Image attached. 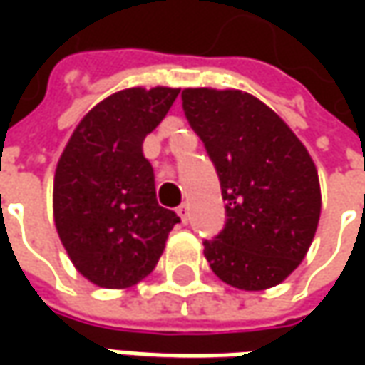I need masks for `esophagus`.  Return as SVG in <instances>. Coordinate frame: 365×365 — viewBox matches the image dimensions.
Listing matches in <instances>:
<instances>
[{
    "mask_svg": "<svg viewBox=\"0 0 365 365\" xmlns=\"http://www.w3.org/2000/svg\"><path fill=\"white\" fill-rule=\"evenodd\" d=\"M176 213H178V217L182 219V223H187L189 221V205L182 203L180 207H176Z\"/></svg>",
    "mask_w": 365,
    "mask_h": 365,
    "instance_id": "esophagus-1",
    "label": "esophagus"
}]
</instances>
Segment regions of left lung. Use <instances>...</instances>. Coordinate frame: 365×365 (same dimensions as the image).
<instances>
[{
	"label": "left lung",
	"mask_w": 365,
	"mask_h": 365,
	"mask_svg": "<svg viewBox=\"0 0 365 365\" xmlns=\"http://www.w3.org/2000/svg\"><path fill=\"white\" fill-rule=\"evenodd\" d=\"M182 109L215 164L227 221L205 240L219 280L266 290L299 268L321 217L309 150L276 111L240 89H182Z\"/></svg>",
	"instance_id": "1"
}]
</instances>
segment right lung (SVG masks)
Returning <instances> with one entry per match:
<instances>
[{
    "mask_svg": "<svg viewBox=\"0 0 365 365\" xmlns=\"http://www.w3.org/2000/svg\"><path fill=\"white\" fill-rule=\"evenodd\" d=\"M180 89L132 87L99 101L78 121L54 170L52 213L81 276L130 288L152 272L180 219L156 199L144 140Z\"/></svg>",
    "mask_w": 365,
    "mask_h": 365,
    "instance_id": "add662e5",
    "label": "right lung"
}]
</instances>
